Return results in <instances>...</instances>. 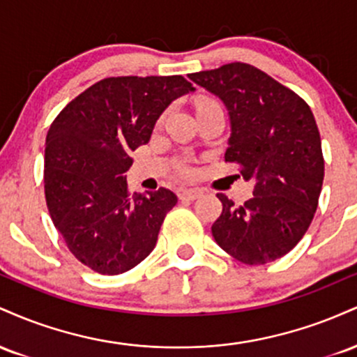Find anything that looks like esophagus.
<instances>
[{"label":"esophagus","mask_w":357,"mask_h":357,"mask_svg":"<svg viewBox=\"0 0 357 357\" xmlns=\"http://www.w3.org/2000/svg\"><path fill=\"white\" fill-rule=\"evenodd\" d=\"M202 190H198V188H188V190H181L179 191V198L181 199H190V202H192V199L199 198L202 196Z\"/></svg>","instance_id":"1"}]
</instances>
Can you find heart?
Instances as JSON below:
<instances>
[{"instance_id": "b5f03b06", "label": "heart", "mask_w": 357, "mask_h": 357, "mask_svg": "<svg viewBox=\"0 0 357 357\" xmlns=\"http://www.w3.org/2000/svg\"><path fill=\"white\" fill-rule=\"evenodd\" d=\"M206 105H220V104H218V102H215V100H203L202 104L198 105V107H206ZM181 171H183L184 174H188V173H190V167H188V166H183V167H181Z\"/></svg>"}]
</instances>
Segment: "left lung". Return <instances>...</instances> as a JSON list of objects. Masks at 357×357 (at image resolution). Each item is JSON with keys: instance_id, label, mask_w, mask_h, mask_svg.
<instances>
[{"instance_id": "obj_1", "label": "left lung", "mask_w": 357, "mask_h": 357, "mask_svg": "<svg viewBox=\"0 0 357 357\" xmlns=\"http://www.w3.org/2000/svg\"><path fill=\"white\" fill-rule=\"evenodd\" d=\"M195 84L227 105L231 136L225 162L255 183L253 196L235 204L223 192L213 223L216 243L247 265L287 255L312 223L324 181L321 134L307 102L253 65H221L190 73Z\"/></svg>"}]
</instances>
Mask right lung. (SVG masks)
I'll return each instance as SVG.
<instances>
[{
  "label": "right lung",
  "instance_id": "1",
  "mask_svg": "<svg viewBox=\"0 0 357 357\" xmlns=\"http://www.w3.org/2000/svg\"><path fill=\"white\" fill-rule=\"evenodd\" d=\"M191 90L181 75L109 77L52 122L43 171L48 213L72 255L93 272L124 273L154 250L178 196L166 188L130 195L126 173L159 116Z\"/></svg>",
  "mask_w": 357,
  "mask_h": 357
}]
</instances>
